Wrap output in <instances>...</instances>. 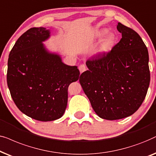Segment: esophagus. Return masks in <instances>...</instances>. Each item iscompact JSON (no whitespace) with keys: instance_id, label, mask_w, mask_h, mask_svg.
I'll use <instances>...</instances> for the list:
<instances>
[{"instance_id":"obj_1","label":"esophagus","mask_w":156,"mask_h":156,"mask_svg":"<svg viewBox=\"0 0 156 156\" xmlns=\"http://www.w3.org/2000/svg\"><path fill=\"white\" fill-rule=\"evenodd\" d=\"M79 70H80V73H82L83 72H84V71H86V70H87V68H86V66L84 65V64H82V65H80V66H79Z\"/></svg>"}]
</instances>
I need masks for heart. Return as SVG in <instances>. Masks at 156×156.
Returning <instances> with one entry per match:
<instances>
[{
  "mask_svg": "<svg viewBox=\"0 0 156 156\" xmlns=\"http://www.w3.org/2000/svg\"><path fill=\"white\" fill-rule=\"evenodd\" d=\"M106 32V30H103L101 31V35L105 34ZM114 42H115V36H114V35L112 34V33H109V34L106 35L103 38V40L101 41L98 48V51L100 53H106V52L108 51L113 47Z\"/></svg>",
  "mask_w": 156,
  "mask_h": 156,
  "instance_id": "heart-1",
  "label": "heart"
}]
</instances>
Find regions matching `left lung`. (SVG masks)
<instances>
[{
    "label": "left lung",
    "instance_id": "8db88e82",
    "mask_svg": "<svg viewBox=\"0 0 156 156\" xmlns=\"http://www.w3.org/2000/svg\"><path fill=\"white\" fill-rule=\"evenodd\" d=\"M122 38L111 51L86 61L80 83L100 118L113 120L131 115L144 101L150 84L148 51L140 36L118 23Z\"/></svg>",
    "mask_w": 156,
    "mask_h": 156
}]
</instances>
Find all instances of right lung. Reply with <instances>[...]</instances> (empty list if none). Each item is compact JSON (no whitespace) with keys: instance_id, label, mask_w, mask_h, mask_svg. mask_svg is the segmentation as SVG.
<instances>
[{"instance_id":"add662e5","label":"right lung","mask_w":156,"mask_h":156,"mask_svg":"<svg viewBox=\"0 0 156 156\" xmlns=\"http://www.w3.org/2000/svg\"><path fill=\"white\" fill-rule=\"evenodd\" d=\"M46 28H31L16 41L8 61L7 83L14 103L22 113L40 121L61 118L68 103V88L79 78L77 66L64 64L42 43Z\"/></svg>"}]
</instances>
